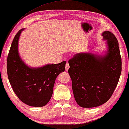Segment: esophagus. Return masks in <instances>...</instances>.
I'll return each mask as SVG.
<instances>
[{
    "mask_svg": "<svg viewBox=\"0 0 129 129\" xmlns=\"http://www.w3.org/2000/svg\"><path fill=\"white\" fill-rule=\"evenodd\" d=\"M69 68V64L68 63H67L66 65H65V70H66L67 71H68V69Z\"/></svg>",
    "mask_w": 129,
    "mask_h": 129,
    "instance_id": "34e87169",
    "label": "esophagus"
}]
</instances>
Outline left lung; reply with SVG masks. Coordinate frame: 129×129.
Instances as JSON below:
<instances>
[{
    "mask_svg": "<svg viewBox=\"0 0 129 129\" xmlns=\"http://www.w3.org/2000/svg\"><path fill=\"white\" fill-rule=\"evenodd\" d=\"M102 36L108 45L105 55L79 53L68 61L74 97L82 108H94L108 101L121 76L122 61L117 39L107 30Z\"/></svg>",
    "mask_w": 129,
    "mask_h": 129,
    "instance_id": "8db88e82",
    "label": "left lung"
}]
</instances>
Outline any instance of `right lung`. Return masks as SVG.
I'll return each instance as SVG.
<instances>
[{
  "label": "right lung",
  "mask_w": 129,
  "mask_h": 129,
  "mask_svg": "<svg viewBox=\"0 0 129 129\" xmlns=\"http://www.w3.org/2000/svg\"><path fill=\"white\" fill-rule=\"evenodd\" d=\"M21 29L14 37L7 61L8 78L19 100L28 105L42 107L49 101L56 78L65 71L66 61L40 68L27 66L19 56L18 42Z\"/></svg>",
  "instance_id": "add662e5"
}]
</instances>
